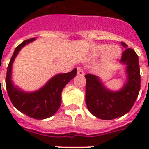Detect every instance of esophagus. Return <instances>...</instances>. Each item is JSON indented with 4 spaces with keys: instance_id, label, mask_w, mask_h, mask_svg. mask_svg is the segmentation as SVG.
Returning a JSON list of instances; mask_svg holds the SVG:
<instances>
[{
    "instance_id": "esophagus-1",
    "label": "esophagus",
    "mask_w": 149,
    "mask_h": 149,
    "mask_svg": "<svg viewBox=\"0 0 149 149\" xmlns=\"http://www.w3.org/2000/svg\"><path fill=\"white\" fill-rule=\"evenodd\" d=\"M77 74L79 75V76H84V71L81 67L77 68Z\"/></svg>"
}]
</instances>
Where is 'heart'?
Listing matches in <instances>:
<instances>
[{"mask_svg": "<svg viewBox=\"0 0 149 149\" xmlns=\"http://www.w3.org/2000/svg\"><path fill=\"white\" fill-rule=\"evenodd\" d=\"M103 54L105 62H113L120 56V49L118 45H111L108 47V45L101 44L93 48L91 52V56L93 57H99Z\"/></svg>", "mask_w": 149, "mask_h": 149, "instance_id": "b5f03b06", "label": "heart"}]
</instances>
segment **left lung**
I'll return each instance as SVG.
<instances>
[{"label": "left lung", "mask_w": 149, "mask_h": 149, "mask_svg": "<svg viewBox=\"0 0 149 149\" xmlns=\"http://www.w3.org/2000/svg\"><path fill=\"white\" fill-rule=\"evenodd\" d=\"M125 49L120 64L125 65L126 79L122 87L118 91L110 90L99 77L93 74L85 76L86 104L89 111L102 120H112L129 112L139 96L141 84L139 56L121 42Z\"/></svg>", "instance_id": "8db88e82"}]
</instances>
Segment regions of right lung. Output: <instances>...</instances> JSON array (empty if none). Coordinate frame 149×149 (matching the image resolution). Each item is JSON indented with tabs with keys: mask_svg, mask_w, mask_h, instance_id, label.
<instances>
[{
	"mask_svg": "<svg viewBox=\"0 0 149 149\" xmlns=\"http://www.w3.org/2000/svg\"><path fill=\"white\" fill-rule=\"evenodd\" d=\"M36 40L30 38L21 43L16 49L8 64L6 76V88L10 101L20 112L37 120L50 118L57 112L62 102V91L65 85L77 75V70L67 73H58L35 91H24L12 81V66L15 58L22 48Z\"/></svg>",
	"mask_w": 149,
	"mask_h": 149,
	"instance_id": "1",
	"label": "right lung"
}]
</instances>
